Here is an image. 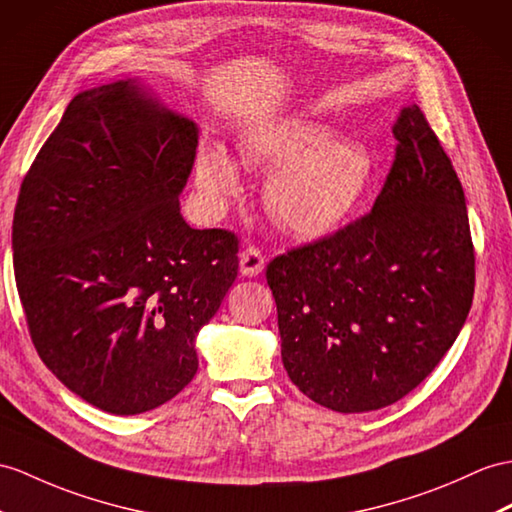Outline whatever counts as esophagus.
<instances>
[{"label":"esophagus","mask_w":512,"mask_h":512,"mask_svg":"<svg viewBox=\"0 0 512 512\" xmlns=\"http://www.w3.org/2000/svg\"><path fill=\"white\" fill-rule=\"evenodd\" d=\"M241 273L245 278H256L260 276V273L265 271V258L263 254H260V249L249 245L247 249H243L241 252Z\"/></svg>","instance_id":"esophagus-1"}]
</instances>
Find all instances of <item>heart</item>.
Here are the masks:
<instances>
[{
    "instance_id": "obj_1",
    "label": "heart",
    "mask_w": 512,
    "mask_h": 512,
    "mask_svg": "<svg viewBox=\"0 0 512 512\" xmlns=\"http://www.w3.org/2000/svg\"><path fill=\"white\" fill-rule=\"evenodd\" d=\"M247 167L273 171L265 206L280 226L302 239L339 232L363 206L373 158L363 145L334 139L315 121H284L254 130L241 143ZM195 184L202 202L221 213L241 193L236 160L217 145H204L195 160Z\"/></svg>"
}]
</instances>
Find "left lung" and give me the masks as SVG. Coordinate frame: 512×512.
Segmentation results:
<instances>
[{"mask_svg":"<svg viewBox=\"0 0 512 512\" xmlns=\"http://www.w3.org/2000/svg\"><path fill=\"white\" fill-rule=\"evenodd\" d=\"M371 213L273 258L282 363L336 413L391 406L426 380L469 315L476 256L465 193L419 106L400 110Z\"/></svg>","mask_w":512,"mask_h":512,"instance_id":"obj_1","label":"left lung"}]
</instances>
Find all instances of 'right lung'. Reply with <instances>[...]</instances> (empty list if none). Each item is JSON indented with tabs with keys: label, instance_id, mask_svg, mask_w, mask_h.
Instances as JSON below:
<instances>
[{
	"label": "right lung",
	"instance_id": "obj_1",
	"mask_svg": "<svg viewBox=\"0 0 512 512\" xmlns=\"http://www.w3.org/2000/svg\"><path fill=\"white\" fill-rule=\"evenodd\" d=\"M197 123L139 80L71 99L23 178L12 252L47 369L110 415H139L197 373L195 336L239 269V241L180 215Z\"/></svg>",
	"mask_w": 512,
	"mask_h": 512
}]
</instances>
